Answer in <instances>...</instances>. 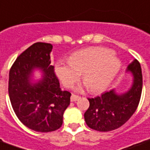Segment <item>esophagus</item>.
Segmentation results:
<instances>
[{
	"label": "esophagus",
	"instance_id": "obj_1",
	"mask_svg": "<svg viewBox=\"0 0 150 150\" xmlns=\"http://www.w3.org/2000/svg\"><path fill=\"white\" fill-rule=\"evenodd\" d=\"M79 98H80V97L78 96H76V95L73 94V95H72V96H71V101H72V102L77 101Z\"/></svg>",
	"mask_w": 150,
	"mask_h": 150
}]
</instances>
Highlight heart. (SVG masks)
Listing matches in <instances>:
<instances>
[{"mask_svg":"<svg viewBox=\"0 0 150 150\" xmlns=\"http://www.w3.org/2000/svg\"><path fill=\"white\" fill-rule=\"evenodd\" d=\"M121 68V61L112 50L91 47L76 51L68 63L59 62L55 72L66 87H71L82 79L91 92H100L107 88Z\"/></svg>","mask_w":150,"mask_h":150,"instance_id":"obj_1","label":"heart"}]
</instances>
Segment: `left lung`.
<instances>
[{"label": "left lung", "instance_id": "8db88e82", "mask_svg": "<svg viewBox=\"0 0 150 150\" xmlns=\"http://www.w3.org/2000/svg\"><path fill=\"white\" fill-rule=\"evenodd\" d=\"M127 72L133 75V83L127 92L118 95L114 90L100 96L88 98L90 106L84 113L90 128L99 132H110L119 128L136 112L142 92V72L139 61L134 59L128 65Z\"/></svg>", "mask_w": 150, "mask_h": 150}]
</instances>
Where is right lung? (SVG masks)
I'll return each instance as SVG.
<instances>
[{
    "label": "right lung",
    "instance_id": "obj_1",
    "mask_svg": "<svg viewBox=\"0 0 150 150\" xmlns=\"http://www.w3.org/2000/svg\"><path fill=\"white\" fill-rule=\"evenodd\" d=\"M52 47L50 43H34L18 56L9 75V96L16 116L27 127L39 132L59 128L70 104L71 93L61 91L50 64ZM35 69L42 72L37 83L31 79Z\"/></svg>",
    "mask_w": 150,
    "mask_h": 150
}]
</instances>
